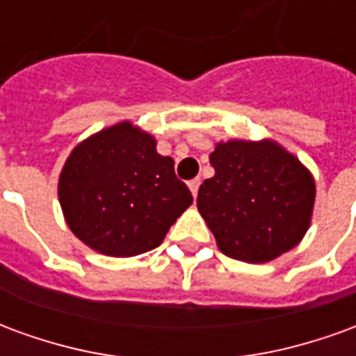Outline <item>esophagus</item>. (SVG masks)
<instances>
[{
	"label": "esophagus",
	"mask_w": 356,
	"mask_h": 356,
	"mask_svg": "<svg viewBox=\"0 0 356 356\" xmlns=\"http://www.w3.org/2000/svg\"><path fill=\"white\" fill-rule=\"evenodd\" d=\"M198 186H200V179H193V181H188V188H191V193L196 198L198 196Z\"/></svg>",
	"instance_id": "1"
}]
</instances>
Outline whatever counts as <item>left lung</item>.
Returning <instances> with one entry per match:
<instances>
[{
  "label": "left lung",
  "mask_w": 356,
  "mask_h": 356,
  "mask_svg": "<svg viewBox=\"0 0 356 356\" xmlns=\"http://www.w3.org/2000/svg\"><path fill=\"white\" fill-rule=\"evenodd\" d=\"M216 175L198 191V211L232 259L267 263L303 240L316 186L311 171L273 139H231L209 154Z\"/></svg>",
  "instance_id": "left-lung-1"
}]
</instances>
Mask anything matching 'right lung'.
I'll use <instances>...</instances> for the list:
<instances>
[{
	"label": "right lung",
	"instance_id": "1",
	"mask_svg": "<svg viewBox=\"0 0 356 356\" xmlns=\"http://www.w3.org/2000/svg\"><path fill=\"white\" fill-rule=\"evenodd\" d=\"M68 229L99 254L133 257L154 250L193 204L173 160L133 122H118L78 143L58 175Z\"/></svg>",
	"mask_w": 356,
	"mask_h": 356
}]
</instances>
